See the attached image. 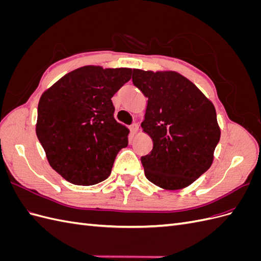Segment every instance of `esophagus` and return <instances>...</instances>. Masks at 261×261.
<instances>
[{"instance_id":"esophagus-1","label":"esophagus","mask_w":261,"mask_h":261,"mask_svg":"<svg viewBox=\"0 0 261 261\" xmlns=\"http://www.w3.org/2000/svg\"><path fill=\"white\" fill-rule=\"evenodd\" d=\"M129 128H130V132H132L133 134H137L138 130H139V125H138L137 123H134V124L130 125Z\"/></svg>"}]
</instances>
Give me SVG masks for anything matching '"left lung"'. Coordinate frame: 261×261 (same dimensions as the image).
Listing matches in <instances>:
<instances>
[{
    "label": "left lung",
    "instance_id": "8db88e82",
    "mask_svg": "<svg viewBox=\"0 0 261 261\" xmlns=\"http://www.w3.org/2000/svg\"><path fill=\"white\" fill-rule=\"evenodd\" d=\"M132 80L148 98L141 129L153 147L141 156L146 177L168 191L189 186L215 159L221 136L215 106L174 70L134 68Z\"/></svg>",
    "mask_w": 261,
    "mask_h": 261
}]
</instances>
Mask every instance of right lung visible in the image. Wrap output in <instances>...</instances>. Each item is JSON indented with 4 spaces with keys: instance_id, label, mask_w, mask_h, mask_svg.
Instances as JSON below:
<instances>
[{
    "instance_id": "obj_1",
    "label": "right lung",
    "mask_w": 261,
    "mask_h": 261,
    "mask_svg": "<svg viewBox=\"0 0 261 261\" xmlns=\"http://www.w3.org/2000/svg\"><path fill=\"white\" fill-rule=\"evenodd\" d=\"M132 68L87 65L46 89L38 105L37 137L51 168L74 185L90 186L111 174L129 130L114 118L111 98Z\"/></svg>"
}]
</instances>
